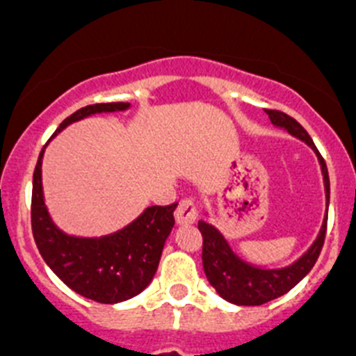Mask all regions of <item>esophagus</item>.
Segmentation results:
<instances>
[{"label":"esophagus","instance_id":"esophagus-1","mask_svg":"<svg viewBox=\"0 0 356 356\" xmlns=\"http://www.w3.org/2000/svg\"><path fill=\"white\" fill-rule=\"evenodd\" d=\"M198 211L195 202L191 198H184L181 200L179 207L175 209V220H177L179 225H191V223L197 222Z\"/></svg>","mask_w":356,"mask_h":356}]
</instances>
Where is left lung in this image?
<instances>
[{
    "mask_svg": "<svg viewBox=\"0 0 356 356\" xmlns=\"http://www.w3.org/2000/svg\"><path fill=\"white\" fill-rule=\"evenodd\" d=\"M266 113L270 115V120L273 126L286 129L287 133L305 142L310 149L316 152L321 165L323 181H325V193H326V206L330 202V179H328V168H326L325 159L321 158L319 150L314 145L312 138L309 136L302 124L296 122L293 117L282 113L278 110H266ZM326 220L328 214H325L323 220L321 230H319L316 241L310 245L302 257L294 261L291 266L286 268H259V266L250 264V262L243 261L227 243L223 238V234L211 223L200 220L198 222V230L202 232V264H204V271L209 280L211 286L216 289V293L227 300V302L234 303V305H262L268 303L275 298L282 296V294L289 293L298 282L302 280L309 271L312 270L316 261H318L319 254H321L323 243H325L326 236Z\"/></svg>",
    "mask_w": 356,
    "mask_h": 356,
    "instance_id": "obj_1",
    "label": "left lung"
}]
</instances>
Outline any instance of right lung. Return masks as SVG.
I'll use <instances>...</instances> for the list:
<instances>
[{
  "mask_svg": "<svg viewBox=\"0 0 356 356\" xmlns=\"http://www.w3.org/2000/svg\"><path fill=\"white\" fill-rule=\"evenodd\" d=\"M129 106V102H102L81 108L67 117L51 138L81 118ZM44 149L33 172L31 230L46 264L65 286L97 303H120L142 293L158 271L163 246L174 229L177 204L147 207L133 223L102 238L69 236L54 225L44 202Z\"/></svg>",
  "mask_w": 356,
  "mask_h": 356,
  "instance_id": "obj_1",
  "label": "right lung"
}]
</instances>
